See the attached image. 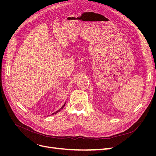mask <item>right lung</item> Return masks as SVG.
Listing matches in <instances>:
<instances>
[{
	"mask_svg": "<svg viewBox=\"0 0 156 156\" xmlns=\"http://www.w3.org/2000/svg\"><path fill=\"white\" fill-rule=\"evenodd\" d=\"M64 106H65V104H64V105H63V106H62V107H61V108H60V109H59V110H58V111H56V112H54V113H53V115H54V114H56V113H57V112H59V111H60V110H61V109H62V108H63V107H64Z\"/></svg>",
	"mask_w": 156,
	"mask_h": 156,
	"instance_id": "1",
	"label": "right lung"
}]
</instances>
